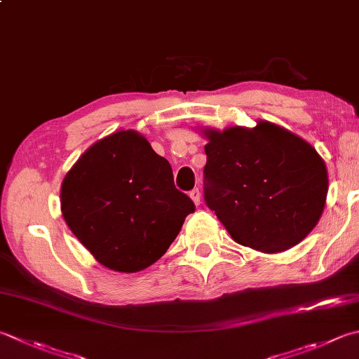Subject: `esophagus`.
Here are the masks:
<instances>
[{
  "instance_id": "esophagus-1",
  "label": "esophagus",
  "mask_w": 359,
  "mask_h": 359,
  "mask_svg": "<svg viewBox=\"0 0 359 359\" xmlns=\"http://www.w3.org/2000/svg\"><path fill=\"white\" fill-rule=\"evenodd\" d=\"M189 198L193 199V202L196 203V205H199V203H201V193H199V189L194 188L193 191H189Z\"/></svg>"
}]
</instances>
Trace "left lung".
I'll return each instance as SVG.
<instances>
[{
	"label": "left lung",
	"instance_id": "1",
	"mask_svg": "<svg viewBox=\"0 0 359 359\" xmlns=\"http://www.w3.org/2000/svg\"><path fill=\"white\" fill-rule=\"evenodd\" d=\"M203 198L236 243L276 254L316 227L328 175L310 143L269 121L252 129H203Z\"/></svg>",
	"mask_w": 359,
	"mask_h": 359
}]
</instances>
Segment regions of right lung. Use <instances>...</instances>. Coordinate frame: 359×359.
<instances>
[{"instance_id":"right-lung-1","label":"right lung","mask_w":359,"mask_h":359,"mask_svg":"<svg viewBox=\"0 0 359 359\" xmlns=\"http://www.w3.org/2000/svg\"><path fill=\"white\" fill-rule=\"evenodd\" d=\"M62 216L105 268L138 272L157 262L194 212L170 161L135 130H118L82 154L62 182Z\"/></svg>"}]
</instances>
